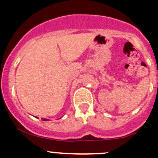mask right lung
Segmentation results:
<instances>
[{
    "mask_svg": "<svg viewBox=\"0 0 158 158\" xmlns=\"http://www.w3.org/2000/svg\"><path fill=\"white\" fill-rule=\"evenodd\" d=\"M43 120H44V121H48V119H47V118H43Z\"/></svg>",
    "mask_w": 158,
    "mask_h": 158,
    "instance_id": "add662e5",
    "label": "right lung"
}]
</instances>
